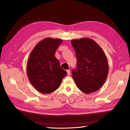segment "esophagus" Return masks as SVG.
Masks as SVG:
<instances>
[{"instance_id": "obj_1", "label": "esophagus", "mask_w": 130, "mask_h": 130, "mask_svg": "<svg viewBox=\"0 0 130 130\" xmlns=\"http://www.w3.org/2000/svg\"><path fill=\"white\" fill-rule=\"evenodd\" d=\"M67 75H69L70 74V70H67Z\"/></svg>"}]
</instances>
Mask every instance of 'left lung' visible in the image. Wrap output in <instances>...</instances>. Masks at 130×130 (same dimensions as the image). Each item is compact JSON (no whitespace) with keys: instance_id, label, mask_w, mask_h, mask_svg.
Instances as JSON below:
<instances>
[{"instance_id":"left-lung-1","label":"left lung","mask_w":130,"mask_h":130,"mask_svg":"<svg viewBox=\"0 0 130 130\" xmlns=\"http://www.w3.org/2000/svg\"><path fill=\"white\" fill-rule=\"evenodd\" d=\"M76 53V69L72 76L78 88L86 94L96 92L105 82L108 74V63L104 51L89 38L71 40Z\"/></svg>"}]
</instances>
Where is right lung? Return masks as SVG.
I'll use <instances>...</instances> for the list:
<instances>
[{"label": "right lung", "mask_w": 130, "mask_h": 130, "mask_svg": "<svg viewBox=\"0 0 130 130\" xmlns=\"http://www.w3.org/2000/svg\"><path fill=\"white\" fill-rule=\"evenodd\" d=\"M62 41L61 39L44 38L34 47L27 60V77L31 85L42 93L56 90L67 74L55 55Z\"/></svg>", "instance_id": "1"}]
</instances>
